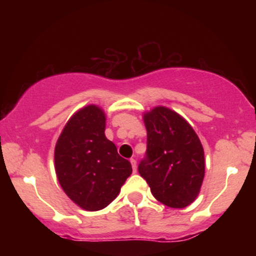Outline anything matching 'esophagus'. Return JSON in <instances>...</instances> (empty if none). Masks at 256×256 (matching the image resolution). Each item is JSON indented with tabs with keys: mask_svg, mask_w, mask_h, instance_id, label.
Here are the masks:
<instances>
[{
	"mask_svg": "<svg viewBox=\"0 0 256 256\" xmlns=\"http://www.w3.org/2000/svg\"><path fill=\"white\" fill-rule=\"evenodd\" d=\"M130 162H131V165H132V170H134V173H136V171H137V162H136V160H134V158H131Z\"/></svg>",
	"mask_w": 256,
	"mask_h": 256,
	"instance_id": "obj_1",
	"label": "esophagus"
}]
</instances>
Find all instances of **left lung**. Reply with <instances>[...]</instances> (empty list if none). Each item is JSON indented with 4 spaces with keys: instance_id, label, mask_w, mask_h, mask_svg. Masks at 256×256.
Returning a JSON list of instances; mask_svg holds the SVG:
<instances>
[{
    "instance_id": "obj_1",
    "label": "left lung",
    "mask_w": 256,
    "mask_h": 256,
    "mask_svg": "<svg viewBox=\"0 0 256 256\" xmlns=\"http://www.w3.org/2000/svg\"><path fill=\"white\" fill-rule=\"evenodd\" d=\"M146 152L138 172L161 204L184 208L198 198L204 177V152L192 128L166 107L144 114Z\"/></svg>"
}]
</instances>
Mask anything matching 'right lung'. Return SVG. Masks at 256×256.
<instances>
[{
	"instance_id": "1",
	"label": "right lung",
	"mask_w": 256,
	"mask_h": 256,
	"mask_svg": "<svg viewBox=\"0 0 256 256\" xmlns=\"http://www.w3.org/2000/svg\"><path fill=\"white\" fill-rule=\"evenodd\" d=\"M104 113L96 106L71 119L55 146V171L66 195L86 210H100L118 196L131 174L130 161L104 136Z\"/></svg>"
}]
</instances>
